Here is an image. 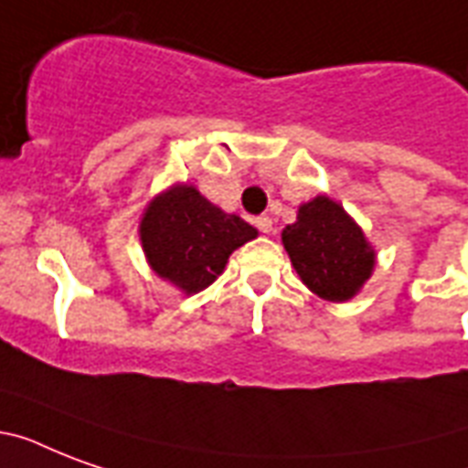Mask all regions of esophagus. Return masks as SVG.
I'll use <instances>...</instances> for the list:
<instances>
[{"instance_id": "1", "label": "esophagus", "mask_w": 468, "mask_h": 468, "mask_svg": "<svg viewBox=\"0 0 468 468\" xmlns=\"http://www.w3.org/2000/svg\"><path fill=\"white\" fill-rule=\"evenodd\" d=\"M255 226L260 233H271L274 230V220L270 216H260V218H255Z\"/></svg>"}]
</instances>
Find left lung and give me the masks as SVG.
<instances>
[{
    "label": "left lung",
    "mask_w": 468,
    "mask_h": 468,
    "mask_svg": "<svg viewBox=\"0 0 468 468\" xmlns=\"http://www.w3.org/2000/svg\"><path fill=\"white\" fill-rule=\"evenodd\" d=\"M282 242L301 282L333 303L356 296L377 264L362 228L327 197L301 204L296 223L282 230Z\"/></svg>",
    "instance_id": "left-lung-1"
}]
</instances>
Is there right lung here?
<instances>
[{
	"label": "right lung",
	"instance_id": "right-lung-1",
	"mask_svg": "<svg viewBox=\"0 0 468 468\" xmlns=\"http://www.w3.org/2000/svg\"><path fill=\"white\" fill-rule=\"evenodd\" d=\"M138 235L150 270L184 293H197L218 279L228 257L257 238V230L220 211L197 186L175 184L150 201Z\"/></svg>",
	"mask_w": 468,
	"mask_h": 468
}]
</instances>
